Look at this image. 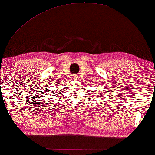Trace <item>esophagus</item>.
<instances>
[{
	"instance_id": "esophagus-1",
	"label": "esophagus",
	"mask_w": 155,
	"mask_h": 155,
	"mask_svg": "<svg viewBox=\"0 0 155 155\" xmlns=\"http://www.w3.org/2000/svg\"><path fill=\"white\" fill-rule=\"evenodd\" d=\"M72 80H78V77L76 75H72Z\"/></svg>"
}]
</instances>
